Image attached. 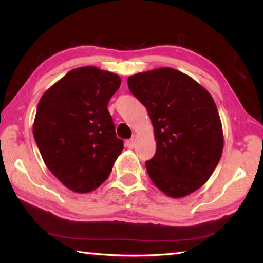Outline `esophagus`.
<instances>
[{
	"label": "esophagus",
	"mask_w": 263,
	"mask_h": 263,
	"mask_svg": "<svg viewBox=\"0 0 263 263\" xmlns=\"http://www.w3.org/2000/svg\"><path fill=\"white\" fill-rule=\"evenodd\" d=\"M135 145H136V139H135V138H131V139H128L126 141V147L127 148H133V147H135Z\"/></svg>",
	"instance_id": "1"
}]
</instances>
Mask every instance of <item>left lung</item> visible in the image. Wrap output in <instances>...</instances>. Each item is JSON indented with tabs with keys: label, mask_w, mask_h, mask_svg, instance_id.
<instances>
[{
	"label": "left lung",
	"mask_w": 263,
	"mask_h": 263,
	"mask_svg": "<svg viewBox=\"0 0 263 263\" xmlns=\"http://www.w3.org/2000/svg\"><path fill=\"white\" fill-rule=\"evenodd\" d=\"M127 84L153 124L157 151L146 161L151 180L173 198L201 188L224 145L212 96L194 79L169 67L132 75Z\"/></svg>",
	"instance_id": "left-lung-1"
}]
</instances>
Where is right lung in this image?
Instances as JSON below:
<instances>
[{"mask_svg":"<svg viewBox=\"0 0 263 263\" xmlns=\"http://www.w3.org/2000/svg\"><path fill=\"white\" fill-rule=\"evenodd\" d=\"M119 86L117 74L87 66L70 70L39 101L34 140L46 167L75 193L99 188L124 148L108 110Z\"/></svg>","mask_w":263,"mask_h":263,"instance_id":"add662e5","label":"right lung"}]
</instances>
